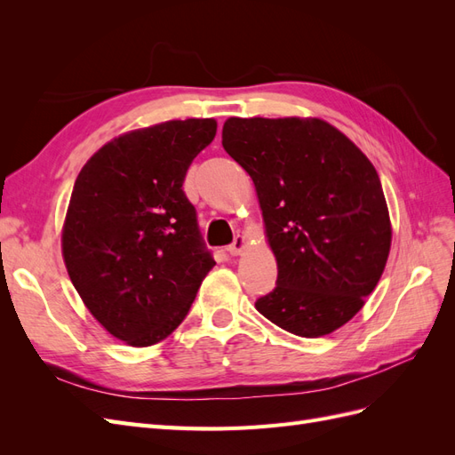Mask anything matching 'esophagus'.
<instances>
[{"mask_svg":"<svg viewBox=\"0 0 455 455\" xmlns=\"http://www.w3.org/2000/svg\"><path fill=\"white\" fill-rule=\"evenodd\" d=\"M244 249H246V239H244L243 235H237V237H235V241H233V243L229 244L228 252H229L231 256H239Z\"/></svg>","mask_w":455,"mask_h":455,"instance_id":"obj_1","label":"esophagus"}]
</instances>
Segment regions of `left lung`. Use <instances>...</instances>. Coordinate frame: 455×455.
Instances as JSON below:
<instances>
[{"label":"left lung","mask_w":455,"mask_h":455,"mask_svg":"<svg viewBox=\"0 0 455 455\" xmlns=\"http://www.w3.org/2000/svg\"><path fill=\"white\" fill-rule=\"evenodd\" d=\"M222 146L252 178L277 259V286L256 309L301 338L349 323L391 251L374 164L319 117H229Z\"/></svg>","instance_id":"1"}]
</instances>
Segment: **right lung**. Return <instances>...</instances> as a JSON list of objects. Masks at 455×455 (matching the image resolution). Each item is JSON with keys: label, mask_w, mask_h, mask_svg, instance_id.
<instances>
[{"label": "right lung", "mask_w": 455, "mask_h": 455, "mask_svg": "<svg viewBox=\"0 0 455 455\" xmlns=\"http://www.w3.org/2000/svg\"><path fill=\"white\" fill-rule=\"evenodd\" d=\"M214 119H174L104 144L77 174L62 258L85 307L114 338L148 347L184 321L216 261L182 184Z\"/></svg>", "instance_id": "1"}]
</instances>
